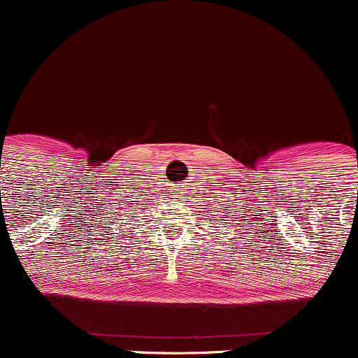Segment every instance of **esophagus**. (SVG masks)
Returning <instances> with one entry per match:
<instances>
[{
  "instance_id": "1",
  "label": "esophagus",
  "mask_w": 358,
  "mask_h": 358,
  "mask_svg": "<svg viewBox=\"0 0 358 358\" xmlns=\"http://www.w3.org/2000/svg\"><path fill=\"white\" fill-rule=\"evenodd\" d=\"M182 187H183V185H180V183H178V185L173 187V190H180V189H182Z\"/></svg>"
}]
</instances>
